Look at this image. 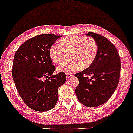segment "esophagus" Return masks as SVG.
Returning <instances> with one entry per match:
<instances>
[{"label": "esophagus", "mask_w": 133, "mask_h": 133, "mask_svg": "<svg viewBox=\"0 0 133 133\" xmlns=\"http://www.w3.org/2000/svg\"><path fill=\"white\" fill-rule=\"evenodd\" d=\"M72 74H67L66 75V78L67 79H69V78H70L71 77H72Z\"/></svg>", "instance_id": "34e87169"}]
</instances>
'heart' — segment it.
<instances>
[{"label":"heart","instance_id":"b5f03b06","mask_svg":"<svg viewBox=\"0 0 133 133\" xmlns=\"http://www.w3.org/2000/svg\"><path fill=\"white\" fill-rule=\"evenodd\" d=\"M98 52V44L92 37L80 35L65 36L50 47L49 55L51 60L56 65L60 64L66 53H69L66 62L57 68L58 72L71 74L80 67L85 69L93 63Z\"/></svg>","mask_w":133,"mask_h":133}]
</instances>
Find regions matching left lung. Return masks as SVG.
I'll return each mask as SVG.
<instances>
[{
    "label": "left lung",
    "mask_w": 133,
    "mask_h": 133,
    "mask_svg": "<svg viewBox=\"0 0 133 133\" xmlns=\"http://www.w3.org/2000/svg\"><path fill=\"white\" fill-rule=\"evenodd\" d=\"M85 35L95 39L98 52L90 66L75 74L79 80L75 94L83 105L97 107L106 102L117 88L120 77V56L114 44L105 37L91 32Z\"/></svg>",
    "instance_id": "8db88e82"
}]
</instances>
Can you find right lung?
<instances>
[{
	"label": "right lung",
	"mask_w": 133,
	"mask_h": 133,
	"mask_svg": "<svg viewBox=\"0 0 133 133\" xmlns=\"http://www.w3.org/2000/svg\"><path fill=\"white\" fill-rule=\"evenodd\" d=\"M62 36L39 34L25 41L15 53L12 78L21 97L31 109L44 112L58 99V88L66 82L65 73L53 75L55 67L49 50ZM44 78L48 79L44 81Z\"/></svg>",
	"instance_id": "add662e5"
}]
</instances>
